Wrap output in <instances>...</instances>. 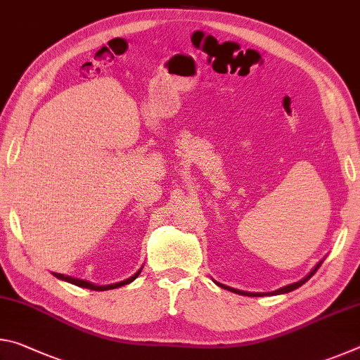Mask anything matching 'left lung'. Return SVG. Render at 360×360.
<instances>
[{
	"label": "left lung",
	"mask_w": 360,
	"mask_h": 360,
	"mask_svg": "<svg viewBox=\"0 0 360 360\" xmlns=\"http://www.w3.org/2000/svg\"><path fill=\"white\" fill-rule=\"evenodd\" d=\"M321 264L322 262H319L318 265L314 266V270L309 273L308 276H304L302 281H298V283H294V284H289V285H285V288H281V289H278V290H275V292H271L273 295L275 294H285V292H290V290H294V289H297V288H300L302 284H304L308 281L309 278H311L316 271H318V268L321 266ZM217 285L219 288H222V289H227V290H230V292H235V294H240V295H254V297H259V295H264V294H254V292H243V290H238V289H233V288H229V285H224V284H221V283H217Z\"/></svg>",
	"instance_id": "1"
}]
</instances>
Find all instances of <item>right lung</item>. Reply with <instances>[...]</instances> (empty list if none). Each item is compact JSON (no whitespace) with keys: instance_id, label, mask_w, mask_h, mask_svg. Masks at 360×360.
<instances>
[{"instance_id":"add662e5","label":"right lung","mask_w":360,"mask_h":360,"mask_svg":"<svg viewBox=\"0 0 360 360\" xmlns=\"http://www.w3.org/2000/svg\"><path fill=\"white\" fill-rule=\"evenodd\" d=\"M139 273H141V270L136 271L135 275H133L131 278L125 279V281H122V283H115V284H109V285H95V284H92V283L84 281V279H76V278H71V276H65V275H62V273H53V275H56L58 279H63V281H68V283H71V284L79 285V288H84V289H92V290H108V289H117V288H120V285H125V284L131 283L133 279H136V278H138Z\"/></svg>"}]
</instances>
